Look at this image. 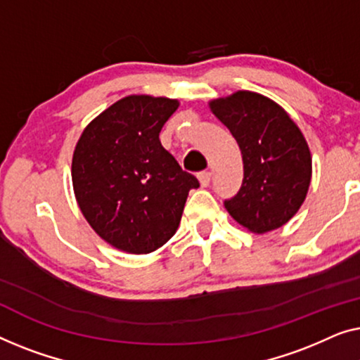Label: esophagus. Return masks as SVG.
I'll use <instances>...</instances> for the list:
<instances>
[{
  "label": "esophagus",
  "instance_id": "esophagus-1",
  "mask_svg": "<svg viewBox=\"0 0 360 360\" xmlns=\"http://www.w3.org/2000/svg\"><path fill=\"white\" fill-rule=\"evenodd\" d=\"M197 178H199V182L202 187H207L210 184V179H212V174L209 173V171H202V173L197 174Z\"/></svg>",
  "mask_w": 360,
  "mask_h": 360
}]
</instances>
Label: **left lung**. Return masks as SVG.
Returning a JSON list of instances; mask_svg holds the SVG:
<instances>
[{"label": "left lung", "mask_w": 360, "mask_h": 360, "mask_svg": "<svg viewBox=\"0 0 360 360\" xmlns=\"http://www.w3.org/2000/svg\"><path fill=\"white\" fill-rule=\"evenodd\" d=\"M209 105L243 155L241 189L225 200V209L252 233L281 229L302 207L311 181V153L302 130L279 104L252 91H236Z\"/></svg>", "instance_id": "obj_1"}]
</instances>
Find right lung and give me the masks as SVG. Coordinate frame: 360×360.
<instances>
[{"instance_id": "right-lung-1", "label": "right lung", "mask_w": 360, "mask_h": 360, "mask_svg": "<svg viewBox=\"0 0 360 360\" xmlns=\"http://www.w3.org/2000/svg\"><path fill=\"white\" fill-rule=\"evenodd\" d=\"M178 99L130 94L91 120L73 151L81 214L110 246L130 255L158 250L178 230L195 176L161 146Z\"/></svg>"}]
</instances>
